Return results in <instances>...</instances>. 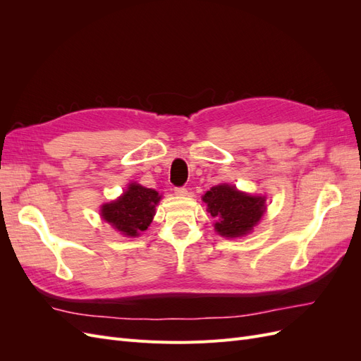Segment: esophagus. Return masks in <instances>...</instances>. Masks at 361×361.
I'll return each instance as SVG.
<instances>
[{"mask_svg": "<svg viewBox=\"0 0 361 361\" xmlns=\"http://www.w3.org/2000/svg\"><path fill=\"white\" fill-rule=\"evenodd\" d=\"M174 194H176V195H187L188 190L185 187H178V188H174Z\"/></svg>", "mask_w": 361, "mask_h": 361, "instance_id": "obj_1", "label": "esophagus"}]
</instances>
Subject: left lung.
<instances>
[{
	"mask_svg": "<svg viewBox=\"0 0 361 361\" xmlns=\"http://www.w3.org/2000/svg\"><path fill=\"white\" fill-rule=\"evenodd\" d=\"M207 211L215 218V231L221 236L247 235L264 215L265 199L238 191L232 185H218L203 195Z\"/></svg>",
	"mask_w": 361,
	"mask_h": 361,
	"instance_id": "8db88e82",
	"label": "left lung"
}]
</instances>
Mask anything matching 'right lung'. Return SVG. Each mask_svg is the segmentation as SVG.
Instances as JSON below:
<instances>
[{
  "instance_id": "add662e5",
  "label": "right lung",
  "mask_w": 361,
  "mask_h": 361,
  "mask_svg": "<svg viewBox=\"0 0 361 361\" xmlns=\"http://www.w3.org/2000/svg\"><path fill=\"white\" fill-rule=\"evenodd\" d=\"M161 195L155 190L130 183L123 195L116 202L102 206L104 220L126 236H137L145 232L155 215V206Z\"/></svg>"
}]
</instances>
